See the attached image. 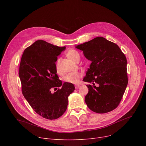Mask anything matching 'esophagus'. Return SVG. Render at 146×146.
Segmentation results:
<instances>
[{
  "mask_svg": "<svg viewBox=\"0 0 146 146\" xmlns=\"http://www.w3.org/2000/svg\"><path fill=\"white\" fill-rule=\"evenodd\" d=\"M80 87V85H75V88L77 89H78Z\"/></svg>",
  "mask_w": 146,
  "mask_h": 146,
  "instance_id": "obj_1",
  "label": "esophagus"
}]
</instances>
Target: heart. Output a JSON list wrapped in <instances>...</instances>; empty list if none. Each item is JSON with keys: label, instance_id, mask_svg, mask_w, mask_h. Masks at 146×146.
Here are the masks:
<instances>
[{"label": "heart", "instance_id": "1", "mask_svg": "<svg viewBox=\"0 0 146 146\" xmlns=\"http://www.w3.org/2000/svg\"><path fill=\"white\" fill-rule=\"evenodd\" d=\"M66 55L69 59L74 63H76L78 60H80V55L79 52L74 50H69L67 52ZM56 70L57 72H59V67H58V63L56 64ZM80 77H81L80 74L78 73H70L66 75L64 77V79L67 82L76 84L79 82Z\"/></svg>", "mask_w": 146, "mask_h": 146}]
</instances>
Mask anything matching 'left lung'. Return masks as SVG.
I'll return each instance as SVG.
<instances>
[{
	"mask_svg": "<svg viewBox=\"0 0 146 146\" xmlns=\"http://www.w3.org/2000/svg\"><path fill=\"white\" fill-rule=\"evenodd\" d=\"M91 64L83 80L92 83L85 101L92 111L104 113L118 106L128 84L127 58L118 46L98 36L76 45ZM95 83L98 84L96 87Z\"/></svg>",
	"mask_w": 146,
	"mask_h": 146,
	"instance_id": "left-lung-1",
	"label": "left lung"
}]
</instances>
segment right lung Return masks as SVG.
Masks as SVG:
<instances>
[{
	"label": "right lung",
	"instance_id": "obj_1",
	"mask_svg": "<svg viewBox=\"0 0 146 146\" xmlns=\"http://www.w3.org/2000/svg\"><path fill=\"white\" fill-rule=\"evenodd\" d=\"M65 49L37 40L24 50L21 60L22 94L35 112L48 119H57L65 112L68 97L75 89L73 83H62L57 74V56ZM57 87L60 89L51 93L52 88Z\"/></svg>",
	"mask_w": 146,
	"mask_h": 146
}]
</instances>
